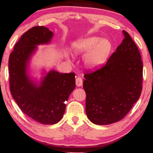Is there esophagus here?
<instances>
[{"label": "esophagus", "instance_id": "obj_1", "mask_svg": "<svg viewBox=\"0 0 153 153\" xmlns=\"http://www.w3.org/2000/svg\"><path fill=\"white\" fill-rule=\"evenodd\" d=\"M75 83H76V86H81V85H82V83H83V81L82 79H81V78H77L76 79V80H75Z\"/></svg>", "mask_w": 153, "mask_h": 153}]
</instances>
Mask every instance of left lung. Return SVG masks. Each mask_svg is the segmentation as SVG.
I'll list each match as a JSON object with an SVG mask.
<instances>
[{"label": "left lung", "instance_id": "left-lung-1", "mask_svg": "<svg viewBox=\"0 0 153 153\" xmlns=\"http://www.w3.org/2000/svg\"><path fill=\"white\" fill-rule=\"evenodd\" d=\"M53 33L45 26H34L22 35L10 53V90L24 114L37 122L53 125L61 120L65 102L76 87L74 73L50 70L38 84L28 74L29 60L37 46L51 42Z\"/></svg>", "mask_w": 153, "mask_h": 153}]
</instances>
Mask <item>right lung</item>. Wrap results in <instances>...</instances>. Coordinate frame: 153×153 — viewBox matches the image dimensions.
Here are the masks:
<instances>
[{"label":"right lung","instance_id":"obj_1","mask_svg":"<svg viewBox=\"0 0 153 153\" xmlns=\"http://www.w3.org/2000/svg\"><path fill=\"white\" fill-rule=\"evenodd\" d=\"M106 62L84 74L85 112L94 124L118 122L139 100L143 87L141 56L128 33Z\"/></svg>","mask_w":153,"mask_h":153}]
</instances>
